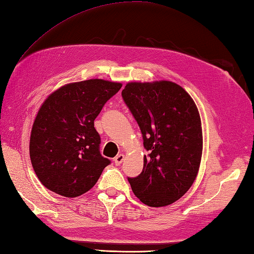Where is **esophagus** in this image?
I'll return each mask as SVG.
<instances>
[{
    "mask_svg": "<svg viewBox=\"0 0 254 254\" xmlns=\"http://www.w3.org/2000/svg\"><path fill=\"white\" fill-rule=\"evenodd\" d=\"M113 161H114L115 165H120L124 161V154H118L117 156H115Z\"/></svg>",
    "mask_w": 254,
    "mask_h": 254,
    "instance_id": "esophagus-1",
    "label": "esophagus"
}]
</instances>
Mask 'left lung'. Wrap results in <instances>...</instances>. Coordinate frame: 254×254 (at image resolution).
Wrapping results in <instances>:
<instances>
[{
	"instance_id": "8db88e82",
	"label": "left lung",
	"mask_w": 254,
	"mask_h": 254,
	"mask_svg": "<svg viewBox=\"0 0 254 254\" xmlns=\"http://www.w3.org/2000/svg\"><path fill=\"white\" fill-rule=\"evenodd\" d=\"M122 96L150 152L139 177L128 178L132 191L149 206L172 204L199 173L203 136L196 104L182 86L164 80L128 82Z\"/></svg>"
}]
</instances>
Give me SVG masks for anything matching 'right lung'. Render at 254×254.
Segmentation results:
<instances>
[{"label":"right lung","mask_w":254,"mask_h":254,"mask_svg":"<svg viewBox=\"0 0 254 254\" xmlns=\"http://www.w3.org/2000/svg\"><path fill=\"white\" fill-rule=\"evenodd\" d=\"M122 83L73 82L52 92L32 127L30 158L41 183L57 194L76 197L94 187L110 160L99 151L94 120Z\"/></svg>","instance_id":"1"}]
</instances>
